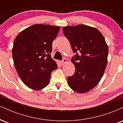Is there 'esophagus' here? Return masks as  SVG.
<instances>
[{
  "label": "esophagus",
  "mask_w": 123,
  "mask_h": 123,
  "mask_svg": "<svg viewBox=\"0 0 123 123\" xmlns=\"http://www.w3.org/2000/svg\"><path fill=\"white\" fill-rule=\"evenodd\" d=\"M66 62H67V60L65 58H64V59H63L62 61H61V64L62 65H64L65 63H66Z\"/></svg>",
  "instance_id": "obj_1"
}]
</instances>
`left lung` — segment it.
Here are the masks:
<instances>
[{"label": "left lung", "instance_id": "left-lung-1", "mask_svg": "<svg viewBox=\"0 0 123 123\" xmlns=\"http://www.w3.org/2000/svg\"><path fill=\"white\" fill-rule=\"evenodd\" d=\"M76 55L71 62L76 68L68 77L69 86L79 93L92 90L102 78L108 62V47L102 33L95 28L80 24L63 27Z\"/></svg>", "mask_w": 123, "mask_h": 123}]
</instances>
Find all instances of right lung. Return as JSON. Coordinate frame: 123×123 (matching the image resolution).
<instances>
[{"mask_svg":"<svg viewBox=\"0 0 123 123\" xmlns=\"http://www.w3.org/2000/svg\"><path fill=\"white\" fill-rule=\"evenodd\" d=\"M59 26L35 24L21 32L14 41L12 58L18 76L30 88L39 90L50 81L57 64L52 59V43Z\"/></svg>","mask_w":123,"mask_h":123,"instance_id":"1","label":"right lung"}]
</instances>
